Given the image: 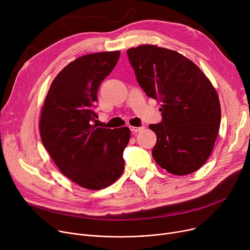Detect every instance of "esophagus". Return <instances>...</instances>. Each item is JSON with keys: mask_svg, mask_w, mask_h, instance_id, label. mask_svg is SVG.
Here are the masks:
<instances>
[{"mask_svg": "<svg viewBox=\"0 0 250 250\" xmlns=\"http://www.w3.org/2000/svg\"><path fill=\"white\" fill-rule=\"evenodd\" d=\"M129 128H130V130L132 131V133L133 134H137L138 132H140V131H142L143 129H144V126H140V127H134V126H129Z\"/></svg>", "mask_w": 250, "mask_h": 250, "instance_id": "1", "label": "esophagus"}]
</instances>
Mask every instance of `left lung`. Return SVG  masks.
<instances>
[{
	"label": "left lung",
	"instance_id": "1",
	"mask_svg": "<svg viewBox=\"0 0 250 250\" xmlns=\"http://www.w3.org/2000/svg\"><path fill=\"white\" fill-rule=\"evenodd\" d=\"M127 55L142 90L160 102L163 120L149 125L157 137L152 149L156 164L175 175L198 170L214 148L221 121L211 82L177 51L140 45Z\"/></svg>",
	"mask_w": 250,
	"mask_h": 250
}]
</instances>
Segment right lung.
<instances>
[{"instance_id": "obj_1", "label": "right lung", "mask_w": 250, "mask_h": 250, "mask_svg": "<svg viewBox=\"0 0 250 250\" xmlns=\"http://www.w3.org/2000/svg\"><path fill=\"white\" fill-rule=\"evenodd\" d=\"M119 57L120 51H110L77 58L53 80L41 109L44 147L62 174L84 188H107L124 170L129 128L92 125L99 86Z\"/></svg>"}]
</instances>
